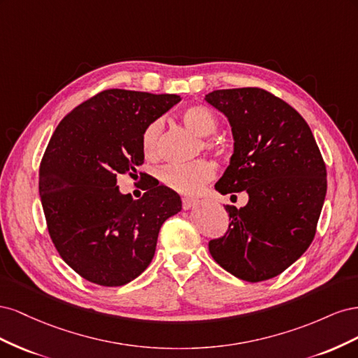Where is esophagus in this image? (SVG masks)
<instances>
[{"instance_id":"1","label":"esophagus","mask_w":358,"mask_h":358,"mask_svg":"<svg viewBox=\"0 0 358 358\" xmlns=\"http://www.w3.org/2000/svg\"><path fill=\"white\" fill-rule=\"evenodd\" d=\"M197 203V200H194V199H189V197H183L182 199V208H183V210H188V209H191L194 204Z\"/></svg>"}]
</instances>
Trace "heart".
Returning <instances> with one entry per match:
<instances>
[{
  "label": "heart",
  "mask_w": 358,
  "mask_h": 358,
  "mask_svg": "<svg viewBox=\"0 0 358 358\" xmlns=\"http://www.w3.org/2000/svg\"><path fill=\"white\" fill-rule=\"evenodd\" d=\"M182 119L194 133L203 140V148L213 152H220L222 143L218 138H210L218 129V117L210 107L204 104H191L182 112ZM164 131V121L161 117L150 122L142 136L143 154L148 158H157L161 149V137ZM215 176V164L208 159H199L191 164H169L158 171L161 185L182 196H192Z\"/></svg>",
  "instance_id": "heart-1"
}]
</instances>
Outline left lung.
I'll return each mask as SVG.
<instances>
[{"label": "left lung", "mask_w": 358, "mask_h": 358, "mask_svg": "<svg viewBox=\"0 0 358 358\" xmlns=\"http://www.w3.org/2000/svg\"><path fill=\"white\" fill-rule=\"evenodd\" d=\"M206 101L231 125L234 152L216 182L221 194L246 191L245 208L227 206V233L209 252L227 272L248 282L282 273L315 237L327 192V171L301 115L259 88L218 90Z\"/></svg>", "instance_id": "1"}]
</instances>
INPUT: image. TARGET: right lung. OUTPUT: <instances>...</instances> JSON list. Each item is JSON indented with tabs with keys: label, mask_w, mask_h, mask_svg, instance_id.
<instances>
[{
	"label": "right lung",
	"mask_w": 358,
	"mask_h": 358,
	"mask_svg": "<svg viewBox=\"0 0 358 358\" xmlns=\"http://www.w3.org/2000/svg\"><path fill=\"white\" fill-rule=\"evenodd\" d=\"M179 101L175 94L106 90L50 137L38 179L48 230L64 262L92 284L121 287L145 272L161 225L182 209L164 185L138 200L116 185L117 175L143 164L145 128Z\"/></svg>",
	"instance_id": "1"
}]
</instances>
